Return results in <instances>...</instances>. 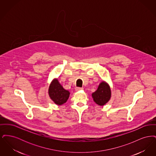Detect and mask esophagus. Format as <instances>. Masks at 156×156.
Listing matches in <instances>:
<instances>
[{
	"label": "esophagus",
	"mask_w": 156,
	"mask_h": 156,
	"mask_svg": "<svg viewBox=\"0 0 156 156\" xmlns=\"http://www.w3.org/2000/svg\"><path fill=\"white\" fill-rule=\"evenodd\" d=\"M81 89H82V88L77 87V88H75V90H76V91H78V90H81Z\"/></svg>",
	"instance_id": "esophagus-1"
}]
</instances>
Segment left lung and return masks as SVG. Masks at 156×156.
<instances>
[{
  "mask_svg": "<svg viewBox=\"0 0 156 156\" xmlns=\"http://www.w3.org/2000/svg\"><path fill=\"white\" fill-rule=\"evenodd\" d=\"M92 97L96 104L104 106L110 100L111 97V90L109 85L106 82H101L97 90L92 93Z\"/></svg>",
  "mask_w": 156,
  "mask_h": 156,
  "instance_id": "obj_1",
  "label": "left lung"
}]
</instances>
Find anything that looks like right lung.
<instances>
[{
  "instance_id": "1",
  "label": "right lung",
  "mask_w": 156,
  "mask_h": 156,
  "mask_svg": "<svg viewBox=\"0 0 156 156\" xmlns=\"http://www.w3.org/2000/svg\"><path fill=\"white\" fill-rule=\"evenodd\" d=\"M69 94V92L62 87L57 79L52 80L48 88V95L55 104L61 105L66 103Z\"/></svg>"
}]
</instances>
